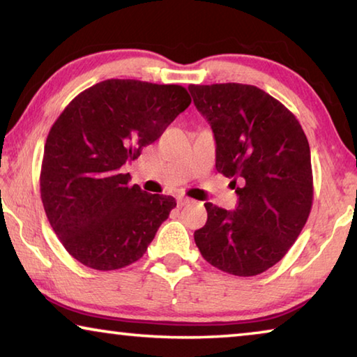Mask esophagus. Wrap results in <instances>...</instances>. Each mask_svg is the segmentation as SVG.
Returning a JSON list of instances; mask_svg holds the SVG:
<instances>
[{"label":"esophagus","mask_w":357,"mask_h":357,"mask_svg":"<svg viewBox=\"0 0 357 357\" xmlns=\"http://www.w3.org/2000/svg\"><path fill=\"white\" fill-rule=\"evenodd\" d=\"M195 203V200H192V198H185V197H179L178 198V206L183 208V206H187V204H193Z\"/></svg>","instance_id":"34e87169"}]
</instances>
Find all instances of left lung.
<instances>
[{
    "label": "left lung",
    "instance_id": "8db88e82",
    "mask_svg": "<svg viewBox=\"0 0 357 357\" xmlns=\"http://www.w3.org/2000/svg\"><path fill=\"white\" fill-rule=\"evenodd\" d=\"M189 91L214 132L217 172L234 178L239 197L233 213L204 204L208 220L195 244L223 273L258 275L287 255L309 219V142L294 114L253 84H190Z\"/></svg>",
    "mask_w": 357,
    "mask_h": 357
}]
</instances>
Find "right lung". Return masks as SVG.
<instances>
[{
  "instance_id": "add662e5",
  "label": "right lung",
  "mask_w": 357,
  "mask_h": 357,
  "mask_svg": "<svg viewBox=\"0 0 357 357\" xmlns=\"http://www.w3.org/2000/svg\"><path fill=\"white\" fill-rule=\"evenodd\" d=\"M190 102L179 84L110 78L84 89L59 114L45 142L40 198L53 231L77 261L114 271L144 255L176 202L130 185L121 168Z\"/></svg>"
}]
</instances>
